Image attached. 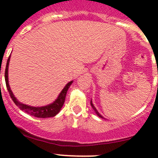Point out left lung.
Segmentation results:
<instances>
[{
	"mask_svg": "<svg viewBox=\"0 0 158 158\" xmlns=\"http://www.w3.org/2000/svg\"><path fill=\"white\" fill-rule=\"evenodd\" d=\"M90 104H91L92 107H93V110H95V112H96V114H97V115H98V116H99V117H101V118H103V117H102V116H101V115H100V114H99V113H98V111H97V110H96V108H95V106H93V103H92V100H91V102H90Z\"/></svg>",
	"mask_w": 158,
	"mask_h": 158,
	"instance_id": "1",
	"label": "left lung"
}]
</instances>
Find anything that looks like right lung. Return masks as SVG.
<instances>
[{
    "mask_svg": "<svg viewBox=\"0 0 158 158\" xmlns=\"http://www.w3.org/2000/svg\"><path fill=\"white\" fill-rule=\"evenodd\" d=\"M10 56H9L8 59L7 61V65H6V69H5V73H4V76H5V82H6V86H7V91H8L9 94H10V98L12 99V100L14 101L15 104L21 109V110L24 111L25 113H28V114L31 115V116H35V117L38 118H47V117H52V116H56L57 113H59V112L60 111L61 108L63 106L64 102H65V96H66L67 91H68L69 88L71 85V84L73 83V81L69 82V83L66 84L64 89H62V91L61 92V93L59 94L58 99L52 103L49 104L48 106H42V107H33L30 106L25 105V104L22 103V102H18V99L15 97L13 93L10 90V86H9L8 84V65H9V61H10Z\"/></svg>",
    "mask_w": 158,
    "mask_h": 158,
    "instance_id": "obj_1",
    "label": "right lung"
}]
</instances>
